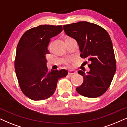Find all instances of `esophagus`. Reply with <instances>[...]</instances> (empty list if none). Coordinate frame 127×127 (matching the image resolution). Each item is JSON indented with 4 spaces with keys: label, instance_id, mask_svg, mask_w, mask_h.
Returning <instances> with one entry per match:
<instances>
[{
    "label": "esophagus",
    "instance_id": "1",
    "mask_svg": "<svg viewBox=\"0 0 127 127\" xmlns=\"http://www.w3.org/2000/svg\"><path fill=\"white\" fill-rule=\"evenodd\" d=\"M75 73H76L75 71H74L73 70H69L68 74L70 75H73V74H75Z\"/></svg>",
    "mask_w": 127,
    "mask_h": 127
}]
</instances>
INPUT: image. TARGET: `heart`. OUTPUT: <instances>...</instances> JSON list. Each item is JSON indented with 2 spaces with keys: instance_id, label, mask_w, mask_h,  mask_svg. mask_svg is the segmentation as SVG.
<instances>
[{
  "instance_id": "b5f03b06",
  "label": "heart",
  "mask_w": 127,
  "mask_h": 127,
  "mask_svg": "<svg viewBox=\"0 0 127 127\" xmlns=\"http://www.w3.org/2000/svg\"><path fill=\"white\" fill-rule=\"evenodd\" d=\"M65 64H68V63H69V60H66L65 61Z\"/></svg>"
}]
</instances>
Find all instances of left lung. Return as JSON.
<instances>
[{
  "instance_id": "obj_1",
  "label": "left lung",
  "mask_w": 127,
  "mask_h": 127,
  "mask_svg": "<svg viewBox=\"0 0 127 127\" xmlns=\"http://www.w3.org/2000/svg\"><path fill=\"white\" fill-rule=\"evenodd\" d=\"M63 29L68 36L77 40L81 52V58H87V74L79 70L84 82L76 88L79 94L95 98L102 95L110 85L116 71L113 44L109 33L99 25L87 21L64 25Z\"/></svg>"
}]
</instances>
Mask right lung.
<instances>
[{
	"label": "right lung",
	"instance_id": "obj_1",
	"mask_svg": "<svg viewBox=\"0 0 127 127\" xmlns=\"http://www.w3.org/2000/svg\"><path fill=\"white\" fill-rule=\"evenodd\" d=\"M63 31L62 25H40L27 30L17 46L15 71L20 89L33 100L53 95L57 81L68 74L66 70L48 71L46 55L50 38Z\"/></svg>",
	"mask_w": 127,
	"mask_h": 127
}]
</instances>
